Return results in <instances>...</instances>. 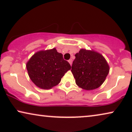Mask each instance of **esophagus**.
<instances>
[{
  "label": "esophagus",
  "instance_id": "34e87169",
  "mask_svg": "<svg viewBox=\"0 0 132 132\" xmlns=\"http://www.w3.org/2000/svg\"><path fill=\"white\" fill-rule=\"evenodd\" d=\"M68 62H69V64H70L71 66V65H72V59H70V60H69V61H68Z\"/></svg>",
  "mask_w": 132,
  "mask_h": 132
}]
</instances>
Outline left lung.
Segmentation results:
<instances>
[{
  "label": "left lung",
  "instance_id": "1",
  "mask_svg": "<svg viewBox=\"0 0 132 132\" xmlns=\"http://www.w3.org/2000/svg\"><path fill=\"white\" fill-rule=\"evenodd\" d=\"M72 72L77 86L86 90L100 87L106 80L109 66L101 53L82 48L75 55Z\"/></svg>",
  "mask_w": 132,
  "mask_h": 132
}]
</instances>
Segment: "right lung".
I'll use <instances>...</instances> for the list:
<instances>
[{
	"mask_svg": "<svg viewBox=\"0 0 132 132\" xmlns=\"http://www.w3.org/2000/svg\"><path fill=\"white\" fill-rule=\"evenodd\" d=\"M71 68L56 48L37 52L26 63L29 78L37 87L44 90L58 85Z\"/></svg>",
	"mask_w": 132,
	"mask_h": 132,
	"instance_id": "1",
	"label": "right lung"
}]
</instances>
